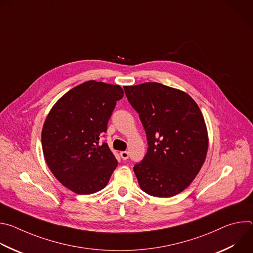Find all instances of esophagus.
<instances>
[{
	"mask_svg": "<svg viewBox=\"0 0 253 253\" xmlns=\"http://www.w3.org/2000/svg\"><path fill=\"white\" fill-rule=\"evenodd\" d=\"M120 155H121V158H122L123 160H127L128 157H129V153H128L127 151H122V152H120Z\"/></svg>",
	"mask_w": 253,
	"mask_h": 253,
	"instance_id": "1",
	"label": "esophagus"
}]
</instances>
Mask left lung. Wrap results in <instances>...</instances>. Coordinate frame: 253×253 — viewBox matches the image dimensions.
<instances>
[{
  "instance_id": "8db88e82",
  "label": "left lung",
  "mask_w": 253,
  "mask_h": 253,
  "mask_svg": "<svg viewBox=\"0 0 253 253\" xmlns=\"http://www.w3.org/2000/svg\"><path fill=\"white\" fill-rule=\"evenodd\" d=\"M145 129L148 150L134 166L140 188L171 197L187 188L208 150V133L196 102L185 92L156 82L124 86Z\"/></svg>"
}]
</instances>
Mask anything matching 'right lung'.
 <instances>
[{
    "label": "right lung",
    "mask_w": 253,
    "mask_h": 253,
    "mask_svg": "<svg viewBox=\"0 0 253 253\" xmlns=\"http://www.w3.org/2000/svg\"><path fill=\"white\" fill-rule=\"evenodd\" d=\"M123 96L119 85L91 80L68 91L50 110L42 129L44 157L71 191L92 194L109 182L118 162L108 144L99 140Z\"/></svg>",
    "instance_id": "right-lung-1"
}]
</instances>
